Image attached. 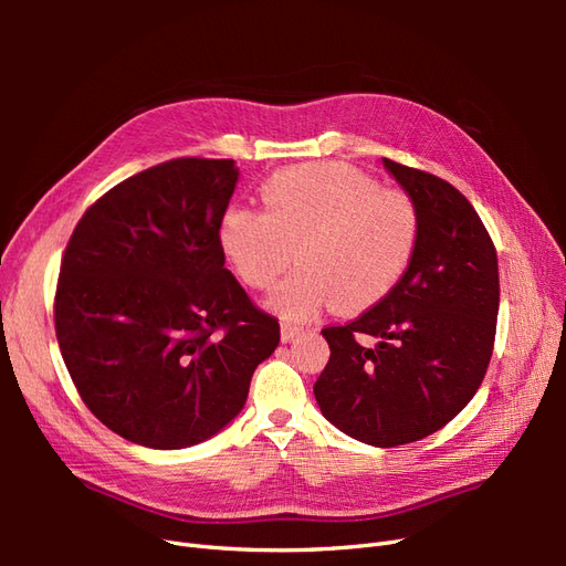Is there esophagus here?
Returning <instances> with one entry per match:
<instances>
[{
	"mask_svg": "<svg viewBox=\"0 0 566 566\" xmlns=\"http://www.w3.org/2000/svg\"><path fill=\"white\" fill-rule=\"evenodd\" d=\"M302 325H297V323H281V337H283V342H293L295 337H300L302 335Z\"/></svg>",
	"mask_w": 566,
	"mask_h": 566,
	"instance_id": "34e87169",
	"label": "esophagus"
}]
</instances>
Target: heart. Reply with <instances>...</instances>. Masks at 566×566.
<instances>
[{"label": "heart", "instance_id": "1", "mask_svg": "<svg viewBox=\"0 0 566 566\" xmlns=\"http://www.w3.org/2000/svg\"><path fill=\"white\" fill-rule=\"evenodd\" d=\"M262 210L231 208L219 241L238 276L266 290L297 256L271 306L310 318L335 300L342 312L380 304L401 283L420 241L416 200L342 163L287 167L262 186Z\"/></svg>", "mask_w": 566, "mask_h": 566}]
</instances>
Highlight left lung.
<instances>
[{"label": "left lung", "instance_id": "8db88e82", "mask_svg": "<svg viewBox=\"0 0 566 566\" xmlns=\"http://www.w3.org/2000/svg\"><path fill=\"white\" fill-rule=\"evenodd\" d=\"M382 163L418 205V250L380 304L321 331L331 361L314 394L337 430L391 449L430 437L470 403L493 354L501 285L470 200L430 172Z\"/></svg>", "mask_w": 566, "mask_h": 566}]
</instances>
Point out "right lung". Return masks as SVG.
Instances as JSON below:
<instances>
[{
	"label": "right lung",
	"mask_w": 566,
	"mask_h": 566,
	"mask_svg": "<svg viewBox=\"0 0 566 566\" xmlns=\"http://www.w3.org/2000/svg\"><path fill=\"white\" fill-rule=\"evenodd\" d=\"M233 160L177 158L113 186L65 245L56 339L82 401L148 449L214 437L281 339L224 266Z\"/></svg>",
	"instance_id": "add662e5"
}]
</instances>
